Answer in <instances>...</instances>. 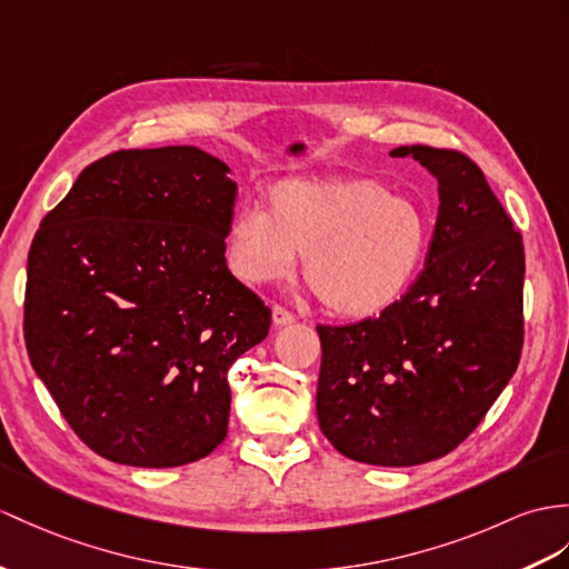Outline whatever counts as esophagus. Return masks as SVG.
<instances>
[{
    "label": "esophagus",
    "instance_id": "34e87169",
    "mask_svg": "<svg viewBox=\"0 0 569 569\" xmlns=\"http://www.w3.org/2000/svg\"><path fill=\"white\" fill-rule=\"evenodd\" d=\"M272 321H274V326H289V323H295V313L289 311V309H284V307H280V303H274V307H272Z\"/></svg>",
    "mask_w": 569,
    "mask_h": 569
}]
</instances>
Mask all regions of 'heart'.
I'll use <instances>...</instances> for the list:
<instances>
[{
  "label": "heart",
  "mask_w": 569,
  "mask_h": 569,
  "mask_svg": "<svg viewBox=\"0 0 569 569\" xmlns=\"http://www.w3.org/2000/svg\"><path fill=\"white\" fill-rule=\"evenodd\" d=\"M432 219L425 207L373 178H284L262 207H243L227 231V258L241 280H280L307 256L303 274L338 316L381 313L418 277Z\"/></svg>",
  "instance_id": "obj_1"
}]
</instances>
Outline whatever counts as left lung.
<instances>
[{
    "label": "left lung",
    "mask_w": 569,
    "mask_h": 569,
    "mask_svg": "<svg viewBox=\"0 0 569 569\" xmlns=\"http://www.w3.org/2000/svg\"><path fill=\"white\" fill-rule=\"evenodd\" d=\"M437 178L425 268L377 318L316 326V412L342 456L371 466L441 459L482 422L523 345V243L476 161L398 147Z\"/></svg>",
    "instance_id": "1"
}]
</instances>
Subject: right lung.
<instances>
[{"instance_id":"1","label":"right lung","mask_w":569,"mask_h":569,"mask_svg":"<svg viewBox=\"0 0 569 569\" xmlns=\"http://www.w3.org/2000/svg\"><path fill=\"white\" fill-rule=\"evenodd\" d=\"M233 204L229 166L198 147L120 149L40 221L26 350L103 459L173 468L224 441L227 371L272 316L227 268Z\"/></svg>"}]
</instances>
